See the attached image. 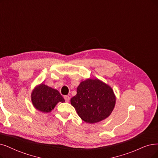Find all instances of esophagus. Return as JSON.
Masks as SVG:
<instances>
[{"label":"esophagus","mask_w":158,"mask_h":158,"mask_svg":"<svg viewBox=\"0 0 158 158\" xmlns=\"http://www.w3.org/2000/svg\"><path fill=\"white\" fill-rule=\"evenodd\" d=\"M64 99H65V102H68L69 101V100H70V97H69L67 96V95H65V96L64 97Z\"/></svg>","instance_id":"obj_1"}]
</instances>
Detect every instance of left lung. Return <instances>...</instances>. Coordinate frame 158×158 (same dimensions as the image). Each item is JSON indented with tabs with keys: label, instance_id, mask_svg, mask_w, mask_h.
I'll use <instances>...</instances> for the list:
<instances>
[{
	"label": "left lung",
	"instance_id": "8db88e82",
	"mask_svg": "<svg viewBox=\"0 0 158 158\" xmlns=\"http://www.w3.org/2000/svg\"><path fill=\"white\" fill-rule=\"evenodd\" d=\"M71 103L79 117L86 123H95L108 117L115 104L111 87L98 79L81 81Z\"/></svg>",
	"mask_w": 158,
	"mask_h": 158
}]
</instances>
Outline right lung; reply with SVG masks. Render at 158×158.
Wrapping results in <instances>:
<instances>
[{
    "label": "right lung",
    "mask_w": 158,
    "mask_h": 158,
    "mask_svg": "<svg viewBox=\"0 0 158 158\" xmlns=\"http://www.w3.org/2000/svg\"><path fill=\"white\" fill-rule=\"evenodd\" d=\"M31 96L35 108L44 113L51 111L59 102H65L64 98L58 90L45 84L36 87Z\"/></svg>",
    "instance_id": "obj_1"
}]
</instances>
